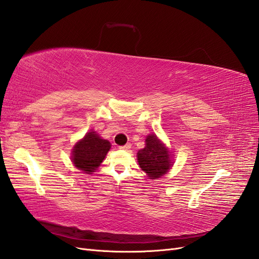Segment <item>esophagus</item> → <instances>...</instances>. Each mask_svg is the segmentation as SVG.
<instances>
[{"label": "esophagus", "mask_w": 259, "mask_h": 259, "mask_svg": "<svg viewBox=\"0 0 259 259\" xmlns=\"http://www.w3.org/2000/svg\"><path fill=\"white\" fill-rule=\"evenodd\" d=\"M131 148V144L130 143H127V144H124V145H122V147H119V149L120 150H124V151H127V150H129Z\"/></svg>", "instance_id": "34e87169"}]
</instances>
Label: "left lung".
I'll use <instances>...</instances> for the list:
<instances>
[{
    "instance_id": "left-lung-1",
    "label": "left lung",
    "mask_w": 259,
    "mask_h": 259,
    "mask_svg": "<svg viewBox=\"0 0 259 259\" xmlns=\"http://www.w3.org/2000/svg\"><path fill=\"white\" fill-rule=\"evenodd\" d=\"M139 165L150 180H157L170 169L173 165L171 154L165 144L155 135L145 139V148L138 151Z\"/></svg>"
}]
</instances>
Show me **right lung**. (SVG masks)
Here are the masks:
<instances>
[{
  "label": "right lung",
  "mask_w": 259,
  "mask_h": 259,
  "mask_svg": "<svg viewBox=\"0 0 259 259\" xmlns=\"http://www.w3.org/2000/svg\"><path fill=\"white\" fill-rule=\"evenodd\" d=\"M110 147L109 141L104 140L95 131L91 130L73 147L72 162L79 170L92 174L102 164Z\"/></svg>",
  "instance_id": "right-lung-1"
}]
</instances>
